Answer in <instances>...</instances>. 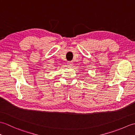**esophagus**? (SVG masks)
I'll return each mask as SVG.
<instances>
[{
    "label": "esophagus",
    "mask_w": 135,
    "mask_h": 135,
    "mask_svg": "<svg viewBox=\"0 0 135 135\" xmlns=\"http://www.w3.org/2000/svg\"><path fill=\"white\" fill-rule=\"evenodd\" d=\"M73 61H68V65L69 66H72L73 65Z\"/></svg>",
    "instance_id": "obj_1"
}]
</instances>
